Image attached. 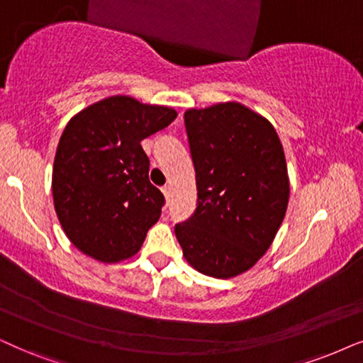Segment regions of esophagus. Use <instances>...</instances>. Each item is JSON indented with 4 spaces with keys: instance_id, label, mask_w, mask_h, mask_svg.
<instances>
[{
    "instance_id": "obj_1",
    "label": "esophagus",
    "mask_w": 363,
    "mask_h": 363,
    "mask_svg": "<svg viewBox=\"0 0 363 363\" xmlns=\"http://www.w3.org/2000/svg\"><path fill=\"white\" fill-rule=\"evenodd\" d=\"M162 191H163V195H164V199H167V201H170V186L164 185L162 188Z\"/></svg>"
}]
</instances>
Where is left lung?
I'll use <instances>...</instances> for the list:
<instances>
[{
    "label": "left lung",
    "mask_w": 363,
    "mask_h": 363,
    "mask_svg": "<svg viewBox=\"0 0 363 363\" xmlns=\"http://www.w3.org/2000/svg\"><path fill=\"white\" fill-rule=\"evenodd\" d=\"M185 128L196 178V208L175 225L193 268L230 279L268 250L289 205L290 185L279 135L240 103L188 110Z\"/></svg>",
    "instance_id": "8db88e82"
}]
</instances>
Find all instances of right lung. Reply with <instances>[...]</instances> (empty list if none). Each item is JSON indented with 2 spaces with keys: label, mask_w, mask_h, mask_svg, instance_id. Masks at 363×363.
<instances>
[{
  "label": "right lung",
  "mask_w": 363,
  "mask_h": 363,
  "mask_svg": "<svg viewBox=\"0 0 363 363\" xmlns=\"http://www.w3.org/2000/svg\"><path fill=\"white\" fill-rule=\"evenodd\" d=\"M175 118L172 108L111 96L69 120L56 148L53 200L65 233L83 253L113 263L140 250L164 205L150 183L141 140Z\"/></svg>",
  "instance_id": "1"
}]
</instances>
